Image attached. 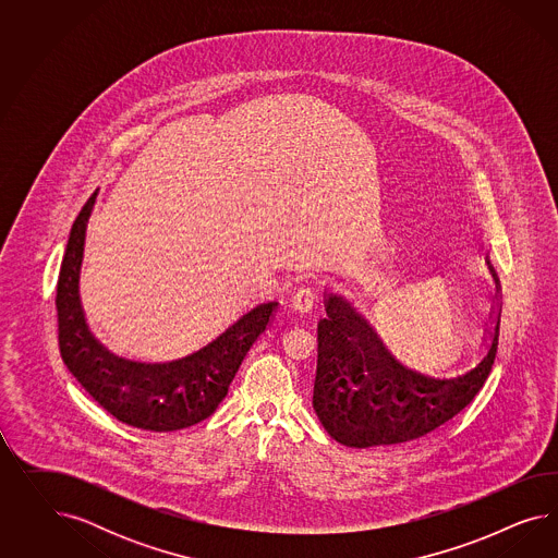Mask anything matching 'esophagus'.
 Listing matches in <instances>:
<instances>
[{
  "label": "esophagus",
  "mask_w": 558,
  "mask_h": 558,
  "mask_svg": "<svg viewBox=\"0 0 558 558\" xmlns=\"http://www.w3.org/2000/svg\"><path fill=\"white\" fill-rule=\"evenodd\" d=\"M317 303V290L311 287L299 288L292 296V308L296 313H311Z\"/></svg>",
  "instance_id": "obj_1"
}]
</instances>
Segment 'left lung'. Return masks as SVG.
Returning a JSON list of instances; mask_svg holds the SVG:
<instances>
[{"label": "left lung", "instance_id": "8db88e82", "mask_svg": "<svg viewBox=\"0 0 558 558\" xmlns=\"http://www.w3.org/2000/svg\"><path fill=\"white\" fill-rule=\"evenodd\" d=\"M489 270L499 292V278ZM495 306L489 345L474 368L454 378H434L407 368L354 304L325 292L313 409L327 434L350 448H374L422 438L450 422L489 376L501 319L499 303Z\"/></svg>", "mask_w": 558, "mask_h": 558}]
</instances>
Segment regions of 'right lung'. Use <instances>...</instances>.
Wrapping results in <instances>:
<instances>
[{"instance_id":"obj_1","label":"right lung","mask_w":558,"mask_h":558,"mask_svg":"<svg viewBox=\"0 0 558 558\" xmlns=\"http://www.w3.org/2000/svg\"><path fill=\"white\" fill-rule=\"evenodd\" d=\"M96 192L69 233L57 282L59 350L69 372L119 422L149 432H175L203 422L227 397L243 357L270 325L278 301L257 304L220 336L171 362H136L112 354L85 322L80 299L85 229Z\"/></svg>"}]
</instances>
